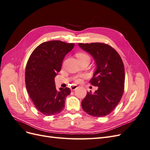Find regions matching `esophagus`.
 <instances>
[{
	"label": "esophagus",
	"instance_id": "34e87169",
	"mask_svg": "<svg viewBox=\"0 0 150 150\" xmlns=\"http://www.w3.org/2000/svg\"><path fill=\"white\" fill-rule=\"evenodd\" d=\"M78 88V86L73 85V86H72L71 87V91H74V90H76Z\"/></svg>",
	"mask_w": 150,
	"mask_h": 150
}]
</instances>
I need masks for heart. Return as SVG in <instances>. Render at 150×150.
<instances>
[{
  "instance_id": "obj_1",
  "label": "heart",
  "mask_w": 150,
  "mask_h": 150,
  "mask_svg": "<svg viewBox=\"0 0 150 150\" xmlns=\"http://www.w3.org/2000/svg\"><path fill=\"white\" fill-rule=\"evenodd\" d=\"M77 57H78V59H81V58H84V57H89L87 54H86L84 53H78L77 54ZM86 77V75L85 74H81V75H79L77 78H76V82H80V81L82 80L83 78H85Z\"/></svg>"
}]
</instances>
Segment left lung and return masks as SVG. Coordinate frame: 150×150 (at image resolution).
I'll list each match as a JSON object with an SVG mask.
<instances>
[{
  "mask_svg": "<svg viewBox=\"0 0 150 150\" xmlns=\"http://www.w3.org/2000/svg\"><path fill=\"white\" fill-rule=\"evenodd\" d=\"M79 46L92 56L96 71L89 83L98 89L87 93L81 102L83 110L94 117L110 114L122 98L125 87V67L119 54L104 43H79Z\"/></svg>",
  "mask_w": 150,
  "mask_h": 150,
  "instance_id": "8db88e82",
  "label": "left lung"
}]
</instances>
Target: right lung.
Returning a JSON list of instances; mask_svg holds the SVG:
<instances>
[{
    "label": "right lung",
    "mask_w": 150,
    "mask_h": 150,
    "mask_svg": "<svg viewBox=\"0 0 150 150\" xmlns=\"http://www.w3.org/2000/svg\"><path fill=\"white\" fill-rule=\"evenodd\" d=\"M74 44L51 40L40 44L32 52L25 67V86L35 108L43 115H55L65 106L69 88H56L54 78L61 69L66 54Z\"/></svg>",
    "instance_id": "1"
}]
</instances>
